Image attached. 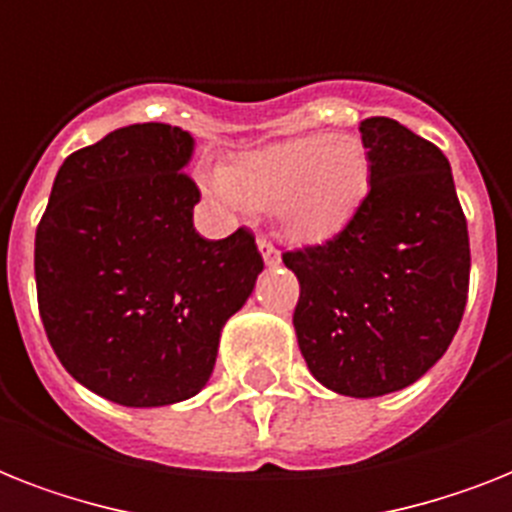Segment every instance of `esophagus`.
Masks as SVG:
<instances>
[{"label":"esophagus","mask_w":512,"mask_h":512,"mask_svg":"<svg viewBox=\"0 0 512 512\" xmlns=\"http://www.w3.org/2000/svg\"><path fill=\"white\" fill-rule=\"evenodd\" d=\"M257 249H260V255H263V260H265V265H268V268H273V265L281 263V255H278V249L273 247L268 239H263V236L257 239Z\"/></svg>","instance_id":"obj_1"}]
</instances>
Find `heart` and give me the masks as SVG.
Listing matches in <instances>:
<instances>
[{"label":"heart","instance_id":"heart-1","mask_svg":"<svg viewBox=\"0 0 512 512\" xmlns=\"http://www.w3.org/2000/svg\"><path fill=\"white\" fill-rule=\"evenodd\" d=\"M371 155L357 136L313 134L236 157L213 189L255 210H273L294 244H326L357 218L371 191Z\"/></svg>","mask_w":512,"mask_h":512}]
</instances>
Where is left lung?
Segmentation results:
<instances>
[{
    "mask_svg": "<svg viewBox=\"0 0 512 512\" xmlns=\"http://www.w3.org/2000/svg\"><path fill=\"white\" fill-rule=\"evenodd\" d=\"M371 191L321 247L286 252L299 352L326 389L381 397L415 384L463 321L471 249L450 160L392 118L360 123Z\"/></svg>",
    "mask_w": 512,
    "mask_h": 512,
    "instance_id": "obj_1",
    "label": "left lung"
}]
</instances>
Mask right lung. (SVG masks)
I'll return each instance as SVG.
<instances>
[{
  "mask_svg": "<svg viewBox=\"0 0 512 512\" xmlns=\"http://www.w3.org/2000/svg\"><path fill=\"white\" fill-rule=\"evenodd\" d=\"M191 155L184 128H118L62 162L36 228L49 344L78 384L115 405L202 392L220 331L263 273L247 228L218 242L197 234Z\"/></svg>",
  "mask_w": 512,
  "mask_h": 512,
  "instance_id": "1",
  "label": "right lung"
}]
</instances>
